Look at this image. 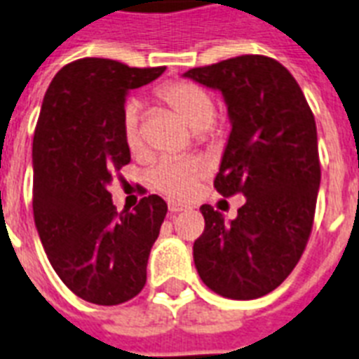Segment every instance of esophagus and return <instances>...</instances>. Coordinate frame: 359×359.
<instances>
[{
	"instance_id": "1",
	"label": "esophagus",
	"mask_w": 359,
	"mask_h": 359,
	"mask_svg": "<svg viewBox=\"0 0 359 359\" xmlns=\"http://www.w3.org/2000/svg\"><path fill=\"white\" fill-rule=\"evenodd\" d=\"M187 205H183V203H177V202H168V211L170 213H180V211H185Z\"/></svg>"
}]
</instances>
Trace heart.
Instances as JSON below:
<instances>
[{
	"instance_id": "heart-1",
	"label": "heart",
	"mask_w": 359,
	"mask_h": 359,
	"mask_svg": "<svg viewBox=\"0 0 359 359\" xmlns=\"http://www.w3.org/2000/svg\"><path fill=\"white\" fill-rule=\"evenodd\" d=\"M159 98L176 114H180L194 131L211 133L215 118V103L211 94L200 85L189 81H174L159 88ZM122 131L126 144L131 151L142 150V130H140V109L135 100L124 105L122 111ZM208 176V166L198 157H176L161 159L150 170L151 187L174 200H187Z\"/></svg>"
}]
</instances>
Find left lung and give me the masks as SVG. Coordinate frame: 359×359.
<instances>
[{
	"mask_svg": "<svg viewBox=\"0 0 359 359\" xmlns=\"http://www.w3.org/2000/svg\"><path fill=\"white\" fill-rule=\"evenodd\" d=\"M219 88L231 133L215 189L243 194L237 219L202 205L193 256L202 282L231 300L271 293L302 257L320 185L317 128L291 72L265 55H241L183 74Z\"/></svg>",
	"mask_w": 359,
	"mask_h": 359,
	"instance_id": "8db88e82",
	"label": "left lung"
}]
</instances>
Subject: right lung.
I'll list each match as a JSON object with an SVG mask.
<instances>
[{
	"label": "right lung",
	"instance_id": "obj_1",
	"mask_svg": "<svg viewBox=\"0 0 359 359\" xmlns=\"http://www.w3.org/2000/svg\"><path fill=\"white\" fill-rule=\"evenodd\" d=\"M165 72L85 57L46 90L33 139V215L46 256L72 293L98 306L142 291L166 215L150 194L122 213L109 183L131 161L122 131L126 94Z\"/></svg>",
	"mask_w": 359,
	"mask_h": 359
}]
</instances>
